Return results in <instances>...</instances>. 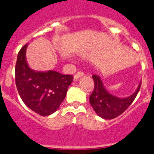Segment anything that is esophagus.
Here are the masks:
<instances>
[{"label":"esophagus","mask_w":154,"mask_h":154,"mask_svg":"<svg viewBox=\"0 0 154 154\" xmlns=\"http://www.w3.org/2000/svg\"><path fill=\"white\" fill-rule=\"evenodd\" d=\"M84 75V72H82V71H78V72L76 73L75 75L74 76V79L76 80H77V79L80 78V77H83Z\"/></svg>","instance_id":"34e87169"}]
</instances>
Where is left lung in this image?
<instances>
[{
  "instance_id": "8db88e82",
  "label": "left lung",
  "mask_w": 154,
  "mask_h": 154,
  "mask_svg": "<svg viewBox=\"0 0 154 154\" xmlns=\"http://www.w3.org/2000/svg\"><path fill=\"white\" fill-rule=\"evenodd\" d=\"M93 78L95 87L90 97V103L96 113L104 119H112L122 114L136 98L141 84L140 82L133 94L120 98L106 90L100 76L94 74Z\"/></svg>"
}]
</instances>
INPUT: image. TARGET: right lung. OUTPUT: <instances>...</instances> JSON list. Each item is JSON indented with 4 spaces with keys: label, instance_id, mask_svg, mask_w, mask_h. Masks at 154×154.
<instances>
[{
    "label": "right lung",
    "instance_id": "obj_1",
    "mask_svg": "<svg viewBox=\"0 0 154 154\" xmlns=\"http://www.w3.org/2000/svg\"><path fill=\"white\" fill-rule=\"evenodd\" d=\"M28 44L19 51L15 67L16 86L23 103L42 116L54 113L64 100L72 75H63L54 70L35 71L26 59Z\"/></svg>",
    "mask_w": 154,
    "mask_h": 154
}]
</instances>
